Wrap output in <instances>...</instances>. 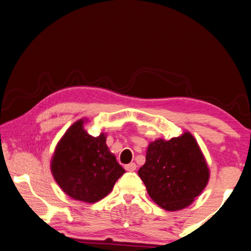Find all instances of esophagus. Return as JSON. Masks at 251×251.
I'll use <instances>...</instances> for the list:
<instances>
[{"instance_id":"obj_1","label":"esophagus","mask_w":251,"mask_h":251,"mask_svg":"<svg viewBox=\"0 0 251 251\" xmlns=\"http://www.w3.org/2000/svg\"><path fill=\"white\" fill-rule=\"evenodd\" d=\"M126 171H130V172H133V171H135L136 170V168H137V166H136V164H135V162H131V164H128V165H126Z\"/></svg>"}]
</instances>
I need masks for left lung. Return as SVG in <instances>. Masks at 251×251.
<instances>
[{
    "mask_svg": "<svg viewBox=\"0 0 251 251\" xmlns=\"http://www.w3.org/2000/svg\"><path fill=\"white\" fill-rule=\"evenodd\" d=\"M138 175L158 206L175 211L192 204L204 190L209 169L195 138L185 132L170 140L151 142Z\"/></svg>",
    "mask_w": 251,
    "mask_h": 251,
    "instance_id": "obj_1",
    "label": "left lung"
}]
</instances>
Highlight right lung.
I'll return each instance as SVG.
<instances>
[{
	"label": "right lung",
	"instance_id": "obj_1",
	"mask_svg": "<svg viewBox=\"0 0 251 251\" xmlns=\"http://www.w3.org/2000/svg\"><path fill=\"white\" fill-rule=\"evenodd\" d=\"M80 119L56 147L50 169L53 178L72 199L96 202L109 194L126 171L109 151L103 133L94 137Z\"/></svg>",
	"mask_w": 251,
	"mask_h": 251
}]
</instances>
